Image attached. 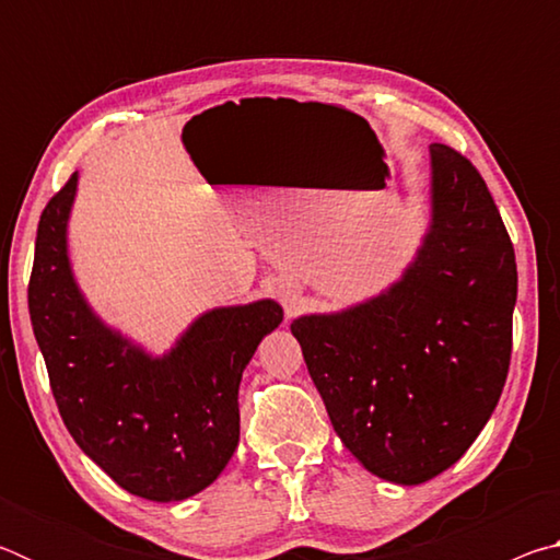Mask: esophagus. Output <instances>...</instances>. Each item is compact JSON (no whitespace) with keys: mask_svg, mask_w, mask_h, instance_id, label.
Masks as SVG:
<instances>
[{"mask_svg":"<svg viewBox=\"0 0 560 560\" xmlns=\"http://www.w3.org/2000/svg\"><path fill=\"white\" fill-rule=\"evenodd\" d=\"M277 296L281 301L283 311H287V316H293L296 314L299 303H301V287L296 279H279L277 281Z\"/></svg>","mask_w":560,"mask_h":560,"instance_id":"obj_1","label":"esophagus"}]
</instances>
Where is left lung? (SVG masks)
Instances as JSON below:
<instances>
[{"mask_svg":"<svg viewBox=\"0 0 560 560\" xmlns=\"http://www.w3.org/2000/svg\"><path fill=\"white\" fill-rule=\"evenodd\" d=\"M514 246L467 158L430 145V220L377 296L293 318L336 434L385 481L417 487L485 430L511 360Z\"/></svg>","mask_w":560,"mask_h":560,"instance_id":"obj_1","label":"left lung"}]
</instances>
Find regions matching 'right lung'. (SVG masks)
I'll list each match as a JSON object with an SVG mask.
<instances>
[{"label":"right lung","instance_id":"add662e5","mask_svg":"<svg viewBox=\"0 0 560 560\" xmlns=\"http://www.w3.org/2000/svg\"><path fill=\"white\" fill-rule=\"evenodd\" d=\"M73 173L36 232L30 316L61 420L83 454L130 494L185 501L224 471L240 444V383L279 328L273 299L205 311L165 353L108 326L75 281L69 220Z\"/></svg>","mask_w":560,"mask_h":560}]
</instances>
